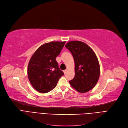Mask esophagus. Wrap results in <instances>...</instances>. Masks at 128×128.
I'll list each match as a JSON object with an SVG mask.
<instances>
[{
    "instance_id": "34e87169",
    "label": "esophagus",
    "mask_w": 128,
    "mask_h": 128,
    "mask_svg": "<svg viewBox=\"0 0 128 128\" xmlns=\"http://www.w3.org/2000/svg\"><path fill=\"white\" fill-rule=\"evenodd\" d=\"M67 72V69H66V70H64V74H66V72Z\"/></svg>"
}]
</instances>
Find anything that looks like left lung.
<instances>
[{"label":"left lung","mask_w":128,"mask_h":128,"mask_svg":"<svg viewBox=\"0 0 128 128\" xmlns=\"http://www.w3.org/2000/svg\"><path fill=\"white\" fill-rule=\"evenodd\" d=\"M73 56L74 61V77L70 84L79 92L91 90L98 82L100 67L98 58L91 48L86 43L72 41L65 46Z\"/></svg>","instance_id":"left-lung-1"}]
</instances>
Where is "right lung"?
Returning a JSON list of instances; mask_svg holds the SVG:
<instances>
[{"label":"right lung","instance_id":"right-lung-1","mask_svg":"<svg viewBox=\"0 0 128 128\" xmlns=\"http://www.w3.org/2000/svg\"><path fill=\"white\" fill-rule=\"evenodd\" d=\"M65 43V41H52L44 44L30 58L28 68V78L38 92L46 93L52 90L56 86L59 78L64 74L56 59Z\"/></svg>","mask_w":128,"mask_h":128}]
</instances>
